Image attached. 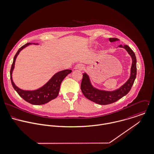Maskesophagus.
Masks as SVG:
<instances>
[{"label":"esophagus","mask_w":154,"mask_h":154,"mask_svg":"<svg viewBox=\"0 0 154 154\" xmlns=\"http://www.w3.org/2000/svg\"><path fill=\"white\" fill-rule=\"evenodd\" d=\"M75 69H79V70H82L83 69V66L82 64H77L74 67Z\"/></svg>","instance_id":"1"}]
</instances>
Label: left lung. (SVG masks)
Segmentation results:
<instances>
[{
  "instance_id": "1",
  "label": "left lung",
  "mask_w": 154,
  "mask_h": 154,
  "mask_svg": "<svg viewBox=\"0 0 154 154\" xmlns=\"http://www.w3.org/2000/svg\"><path fill=\"white\" fill-rule=\"evenodd\" d=\"M117 38H109V42L118 41ZM125 49L132 59V64L130 69V76L128 80L119 89L114 91H105L99 90L92 85L89 77L86 73H83L81 83V90L85 96L90 100L99 105H108L114 103L130 92L136 77V58L133 51L127 45L119 46Z\"/></svg>"
}]
</instances>
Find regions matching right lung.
I'll use <instances>...</instances> for the list:
<instances>
[{"label":"right lung","mask_w":154,"mask_h":154,"mask_svg":"<svg viewBox=\"0 0 154 154\" xmlns=\"http://www.w3.org/2000/svg\"><path fill=\"white\" fill-rule=\"evenodd\" d=\"M31 44V43H26V45L21 47L15 54L10 71L11 80L14 89L23 99H24L26 101L32 105H43L49 102L52 99H55L58 96L62 80L65 78V77L68 74L71 73L72 71L71 69H65L56 73L48 81V82H47V83H46L43 86H42V88L37 90L24 91L17 87V86L14 84L12 80V74L15 66V62L16 58L21 50H23L24 48H25L26 47Z\"/></svg>","instance_id":"right-lung-1"}]
</instances>
